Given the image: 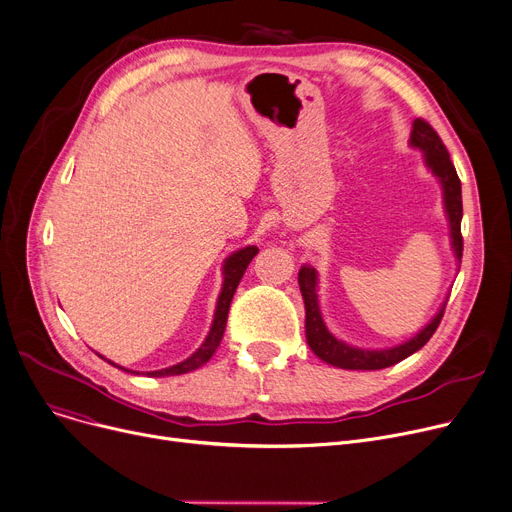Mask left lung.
I'll return each instance as SVG.
<instances>
[{
  "label": "left lung",
  "instance_id": "1",
  "mask_svg": "<svg viewBox=\"0 0 512 512\" xmlns=\"http://www.w3.org/2000/svg\"><path fill=\"white\" fill-rule=\"evenodd\" d=\"M409 146L422 150L424 163L432 171V175L440 182L442 188V202L444 213L448 219V231H450V248L457 258V264H461L463 256V237H461V219H463V200H461V179L455 171V165L450 163V155L446 146L442 144L436 130L424 122V119H413V130L409 136ZM299 291H302L304 304H306V339L310 349L322 359V362L343 368V370H382L388 366H395L403 362L405 357L422 349L430 337L436 333V328L442 320L444 306L436 312V316L415 333L411 339L386 349H362L353 347L341 339H337L324 324L320 299H318V273L310 266H302L297 275Z\"/></svg>",
  "mask_w": 512,
  "mask_h": 512
}]
</instances>
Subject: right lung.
Here are the masks:
<instances>
[{
  "label": "right lung",
  "mask_w": 512,
  "mask_h": 512,
  "mask_svg": "<svg viewBox=\"0 0 512 512\" xmlns=\"http://www.w3.org/2000/svg\"><path fill=\"white\" fill-rule=\"evenodd\" d=\"M258 254V248L256 246H246V248H239L235 250L231 256L225 258L223 262V287H221V293H219V299H217V308H215V318H213V324H210V330L206 339L202 341V345L188 357L184 359V362H179L175 366H169V368H163V370H155V372H142L150 378H161V376H179V374H188L200 366H204L210 357L215 355L221 339H223V333H225V324H227V314H229V306H231V299H233V293L239 285V281H242L244 273L248 264L252 262V258ZM99 357H103L101 353H97ZM105 362H109L107 357H103ZM111 366L124 370V372H132V374H140V372H134V370H128V368H122L117 366L113 362H109Z\"/></svg>",
  "instance_id": "right-lung-1"
}]
</instances>
